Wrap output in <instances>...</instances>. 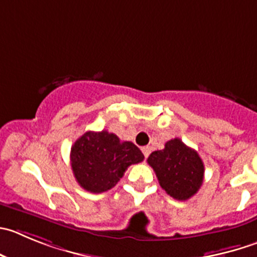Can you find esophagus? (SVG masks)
<instances>
[{"mask_svg":"<svg viewBox=\"0 0 257 257\" xmlns=\"http://www.w3.org/2000/svg\"><path fill=\"white\" fill-rule=\"evenodd\" d=\"M141 150H143V154H144V155H145V158H148V156L150 155V153H151V148H150V146H144V148L141 149Z\"/></svg>","mask_w":257,"mask_h":257,"instance_id":"1","label":"esophagus"}]
</instances>
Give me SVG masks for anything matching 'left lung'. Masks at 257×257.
<instances>
[{
    "mask_svg": "<svg viewBox=\"0 0 257 257\" xmlns=\"http://www.w3.org/2000/svg\"><path fill=\"white\" fill-rule=\"evenodd\" d=\"M148 163L160 187L174 199H189L203 183V161L197 151L188 148L180 139H173L163 150L151 153Z\"/></svg>",
    "mask_w": 257,
    "mask_h": 257,
    "instance_id": "obj_1",
    "label": "left lung"
}]
</instances>
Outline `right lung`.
Listing matches in <instances>:
<instances>
[{"label":"right lung","mask_w":257,"mask_h":257,"mask_svg":"<svg viewBox=\"0 0 257 257\" xmlns=\"http://www.w3.org/2000/svg\"><path fill=\"white\" fill-rule=\"evenodd\" d=\"M143 160L144 154L135 144L121 141L106 130L88 131L70 150V165L75 180L90 193H102L113 188L127 168Z\"/></svg>","instance_id":"right-lung-1"}]
</instances>
